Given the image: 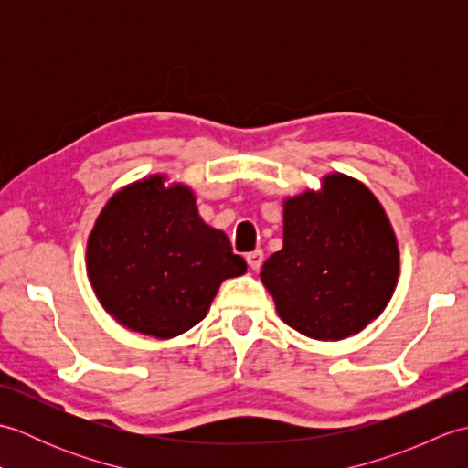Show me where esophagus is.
Listing matches in <instances>:
<instances>
[{
    "instance_id": "obj_1",
    "label": "esophagus",
    "mask_w": 468,
    "mask_h": 468,
    "mask_svg": "<svg viewBox=\"0 0 468 468\" xmlns=\"http://www.w3.org/2000/svg\"><path fill=\"white\" fill-rule=\"evenodd\" d=\"M245 260H247V263H250L251 270L257 271L261 267V263H263V251L261 250H255L251 253H247Z\"/></svg>"
}]
</instances>
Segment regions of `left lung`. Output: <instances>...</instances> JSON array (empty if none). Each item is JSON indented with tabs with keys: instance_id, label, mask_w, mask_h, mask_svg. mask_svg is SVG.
Here are the masks:
<instances>
[{
	"instance_id": "obj_1",
	"label": "left lung",
	"mask_w": 468,
	"mask_h": 468,
	"mask_svg": "<svg viewBox=\"0 0 468 468\" xmlns=\"http://www.w3.org/2000/svg\"><path fill=\"white\" fill-rule=\"evenodd\" d=\"M399 265L382 205L360 181L334 173L322 191L283 201V247L263 263L261 282L287 325L335 342L384 312Z\"/></svg>"
}]
</instances>
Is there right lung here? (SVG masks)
<instances>
[{"mask_svg": "<svg viewBox=\"0 0 468 468\" xmlns=\"http://www.w3.org/2000/svg\"><path fill=\"white\" fill-rule=\"evenodd\" d=\"M92 290L133 332L168 340L203 320L221 282L247 263L208 227L185 185L163 175L128 185L98 215L86 247Z\"/></svg>", "mask_w": 468, "mask_h": 468, "instance_id": "obj_1", "label": "right lung"}]
</instances>
